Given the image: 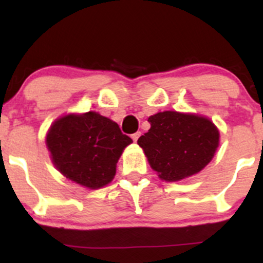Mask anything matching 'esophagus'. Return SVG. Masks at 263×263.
<instances>
[{
	"label": "esophagus",
	"mask_w": 263,
	"mask_h": 263,
	"mask_svg": "<svg viewBox=\"0 0 263 263\" xmlns=\"http://www.w3.org/2000/svg\"><path fill=\"white\" fill-rule=\"evenodd\" d=\"M140 136H141V132H136V134L132 135L131 137H132V140H134V142H136L138 140V137H140Z\"/></svg>",
	"instance_id": "34e87169"
}]
</instances>
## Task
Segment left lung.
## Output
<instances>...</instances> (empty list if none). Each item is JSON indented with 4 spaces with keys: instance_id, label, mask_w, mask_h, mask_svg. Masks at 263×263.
<instances>
[{
    "instance_id": "8db88e82",
    "label": "left lung",
    "mask_w": 263,
    "mask_h": 263,
    "mask_svg": "<svg viewBox=\"0 0 263 263\" xmlns=\"http://www.w3.org/2000/svg\"><path fill=\"white\" fill-rule=\"evenodd\" d=\"M151 128L138 138L149 165L165 182L197 174L219 147L216 126L204 116L163 111L148 117Z\"/></svg>"
}]
</instances>
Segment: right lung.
Instances as JSON below:
<instances>
[{
  "label": "right lung",
  "instance_id": "1",
  "mask_svg": "<svg viewBox=\"0 0 263 263\" xmlns=\"http://www.w3.org/2000/svg\"><path fill=\"white\" fill-rule=\"evenodd\" d=\"M45 142L63 176L89 189H99L114 179L116 163L132 140L112 120L89 111L54 121Z\"/></svg>",
  "mask_w": 263,
  "mask_h": 263
}]
</instances>
